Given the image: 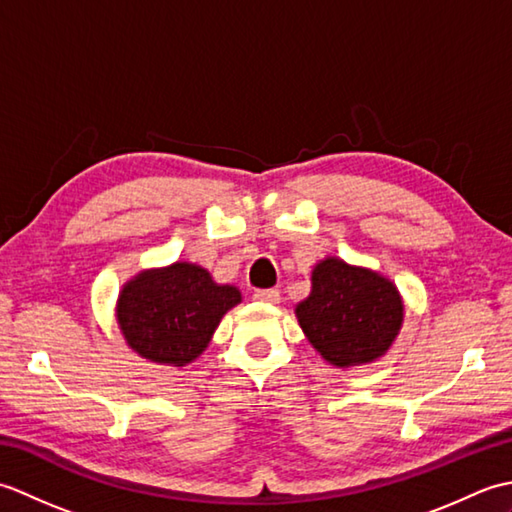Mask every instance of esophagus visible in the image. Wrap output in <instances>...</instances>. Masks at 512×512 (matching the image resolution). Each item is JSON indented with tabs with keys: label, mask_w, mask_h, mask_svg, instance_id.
Returning <instances> with one entry per match:
<instances>
[{
	"label": "esophagus",
	"mask_w": 512,
	"mask_h": 512,
	"mask_svg": "<svg viewBox=\"0 0 512 512\" xmlns=\"http://www.w3.org/2000/svg\"><path fill=\"white\" fill-rule=\"evenodd\" d=\"M253 299L262 301V303H279V299H281V297H279V292H277V290L268 288V290H255Z\"/></svg>",
	"instance_id": "esophagus-1"
}]
</instances>
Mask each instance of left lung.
Here are the masks:
<instances>
[{
    "label": "left lung",
    "instance_id": "8db88e82",
    "mask_svg": "<svg viewBox=\"0 0 512 512\" xmlns=\"http://www.w3.org/2000/svg\"><path fill=\"white\" fill-rule=\"evenodd\" d=\"M297 317L325 361L350 367L389 350L402 323V299L389 279L330 257L314 268L312 292Z\"/></svg>",
    "mask_w": 512,
    "mask_h": 512
}]
</instances>
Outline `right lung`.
<instances>
[{
	"instance_id": "1",
	"label": "right lung",
	"mask_w": 512,
	"mask_h": 512,
	"mask_svg": "<svg viewBox=\"0 0 512 512\" xmlns=\"http://www.w3.org/2000/svg\"><path fill=\"white\" fill-rule=\"evenodd\" d=\"M239 301L237 288L217 286L204 268L173 264L129 281L116 317L132 350L182 367L202 354L226 310Z\"/></svg>"
}]
</instances>
